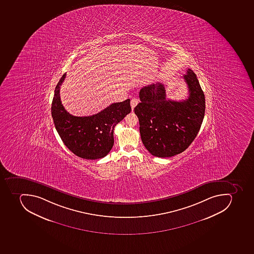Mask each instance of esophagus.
Returning <instances> with one entry per match:
<instances>
[{
	"instance_id": "obj_1",
	"label": "esophagus",
	"mask_w": 254,
	"mask_h": 254,
	"mask_svg": "<svg viewBox=\"0 0 254 254\" xmlns=\"http://www.w3.org/2000/svg\"><path fill=\"white\" fill-rule=\"evenodd\" d=\"M138 102H139V100H138V98H133L130 100V106H131L132 109H134L136 106L138 105Z\"/></svg>"
}]
</instances>
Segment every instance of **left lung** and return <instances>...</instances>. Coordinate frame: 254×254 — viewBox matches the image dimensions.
Here are the masks:
<instances>
[{
  "label": "left lung",
  "instance_id": "obj_1",
  "mask_svg": "<svg viewBox=\"0 0 254 254\" xmlns=\"http://www.w3.org/2000/svg\"><path fill=\"white\" fill-rule=\"evenodd\" d=\"M183 79L189 96L183 101L167 100L163 83H153L139 91L141 103L134 108V113L139 120L142 143L154 156L169 158L183 152L201 128L205 95L191 69Z\"/></svg>",
  "mask_w": 254,
  "mask_h": 254
}]
</instances>
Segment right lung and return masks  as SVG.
<instances>
[{
	"mask_svg": "<svg viewBox=\"0 0 254 254\" xmlns=\"http://www.w3.org/2000/svg\"><path fill=\"white\" fill-rule=\"evenodd\" d=\"M66 73L57 83L52 103V116L60 137L71 152L84 159L104 158L114 145V128L131 112L130 100L115 103L91 116H74L64 109L60 96Z\"/></svg>",
	"mask_w": 254,
	"mask_h": 254,
	"instance_id": "1",
	"label": "right lung"
}]
</instances>
